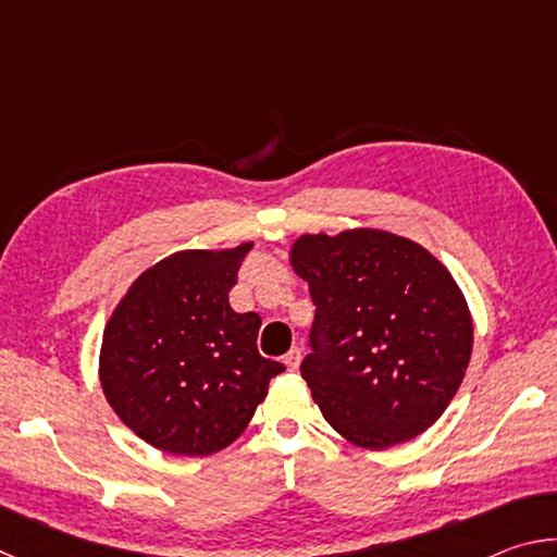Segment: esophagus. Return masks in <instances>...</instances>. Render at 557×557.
<instances>
[{"label": "esophagus", "instance_id": "34e87169", "mask_svg": "<svg viewBox=\"0 0 557 557\" xmlns=\"http://www.w3.org/2000/svg\"><path fill=\"white\" fill-rule=\"evenodd\" d=\"M299 361H301V351L299 348H289V351L285 354V366L289 371H297L299 369Z\"/></svg>", "mask_w": 557, "mask_h": 557}]
</instances>
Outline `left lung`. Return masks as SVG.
Returning <instances> with one entry per match:
<instances>
[{
  "mask_svg": "<svg viewBox=\"0 0 557 557\" xmlns=\"http://www.w3.org/2000/svg\"><path fill=\"white\" fill-rule=\"evenodd\" d=\"M289 262L317 305L301 379L329 425L366 449L435 425L474 342L449 270L414 240L375 228L299 235Z\"/></svg>",
  "mask_w": 557,
  "mask_h": 557,
  "instance_id": "obj_1",
  "label": "left lung"
}]
</instances>
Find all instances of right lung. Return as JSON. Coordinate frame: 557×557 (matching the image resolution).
I'll return each instance as SVG.
<instances>
[{"instance_id":"add662e5","label":"right lung","mask_w":557,"mask_h":557,"mask_svg":"<svg viewBox=\"0 0 557 557\" xmlns=\"http://www.w3.org/2000/svg\"><path fill=\"white\" fill-rule=\"evenodd\" d=\"M250 248L174 252L132 282L108 319L102 393L147 445L182 457L221 451L285 371L258 354L260 317L228 305Z\"/></svg>"}]
</instances>
